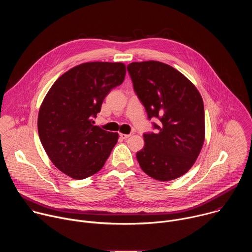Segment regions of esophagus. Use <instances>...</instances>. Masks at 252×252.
<instances>
[{"label": "esophagus", "instance_id": "1", "mask_svg": "<svg viewBox=\"0 0 252 252\" xmlns=\"http://www.w3.org/2000/svg\"><path fill=\"white\" fill-rule=\"evenodd\" d=\"M132 133H128V134H126V133H120V136L123 138V139H126L128 138Z\"/></svg>", "mask_w": 252, "mask_h": 252}]
</instances>
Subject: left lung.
Listing matches in <instances>:
<instances>
[{"label": "left lung", "mask_w": 252, "mask_h": 252, "mask_svg": "<svg viewBox=\"0 0 252 252\" xmlns=\"http://www.w3.org/2000/svg\"><path fill=\"white\" fill-rule=\"evenodd\" d=\"M127 71L156 132L143 133L145 147L136 153L141 169L168 182L195 162L204 141V107L194 85L174 67L157 61L131 63Z\"/></svg>", "instance_id": "left-lung-1"}]
</instances>
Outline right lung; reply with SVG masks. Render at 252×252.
I'll list each match as a JSON object with an SVG mask.
<instances>
[{"instance_id":"obj_1","label":"right lung","mask_w":252,"mask_h":252,"mask_svg":"<svg viewBox=\"0 0 252 252\" xmlns=\"http://www.w3.org/2000/svg\"><path fill=\"white\" fill-rule=\"evenodd\" d=\"M123 63L92 62L68 69L52 86L40 107L38 130L52 162L75 179L101 169L118 132L94 126L104 97L123 84Z\"/></svg>"}]
</instances>
